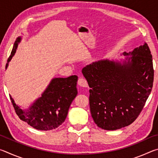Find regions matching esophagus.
Listing matches in <instances>:
<instances>
[{
	"label": "esophagus",
	"instance_id": "obj_1",
	"mask_svg": "<svg viewBox=\"0 0 158 158\" xmlns=\"http://www.w3.org/2000/svg\"><path fill=\"white\" fill-rule=\"evenodd\" d=\"M79 85L81 87H87L88 86V83L87 81L84 78H79L78 80V82H77Z\"/></svg>",
	"mask_w": 158,
	"mask_h": 158
}]
</instances>
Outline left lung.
Instances as JSON below:
<instances>
[{
    "mask_svg": "<svg viewBox=\"0 0 158 158\" xmlns=\"http://www.w3.org/2000/svg\"><path fill=\"white\" fill-rule=\"evenodd\" d=\"M123 54L127 56L123 63L101 60L82 69L90 88V114L104 130H116L132 123L153 88V58L148 44Z\"/></svg>",
    "mask_w": 158,
    "mask_h": 158,
    "instance_id": "left-lung-1",
    "label": "left lung"
}]
</instances>
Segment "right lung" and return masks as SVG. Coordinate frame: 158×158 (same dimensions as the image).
<instances>
[{
	"instance_id": "obj_1",
	"label": "right lung",
	"mask_w": 158,
	"mask_h": 158,
	"mask_svg": "<svg viewBox=\"0 0 158 158\" xmlns=\"http://www.w3.org/2000/svg\"><path fill=\"white\" fill-rule=\"evenodd\" d=\"M21 40V37L16 40L5 69L15 55ZM77 75L67 78H53L41 97L26 110L16 105L10 95L16 114L21 120L36 130L47 131L56 129L65 121L69 106L77 95Z\"/></svg>"
}]
</instances>
